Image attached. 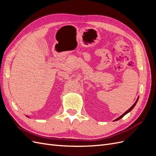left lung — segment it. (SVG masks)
<instances>
[{"label": "left lung", "instance_id": "obj_1", "mask_svg": "<svg viewBox=\"0 0 156 156\" xmlns=\"http://www.w3.org/2000/svg\"><path fill=\"white\" fill-rule=\"evenodd\" d=\"M138 100H139V97H138V98H137V100H136V101L135 102V103H134V104L133 105H132L129 108V109L128 110H127V111H126L124 113V114L123 115H121L120 117H119V118H118V119H116V120H115L114 121H116V120H120V119H122V117H123L124 116H125L126 114H127V113H128L129 112H130L132 109H133V108H134V107L135 106V105H136V102H137V101H138Z\"/></svg>", "mask_w": 156, "mask_h": 156}]
</instances>
